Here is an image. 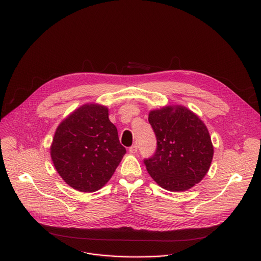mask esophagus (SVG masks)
Wrapping results in <instances>:
<instances>
[{
    "instance_id": "obj_1",
    "label": "esophagus",
    "mask_w": 261,
    "mask_h": 261,
    "mask_svg": "<svg viewBox=\"0 0 261 261\" xmlns=\"http://www.w3.org/2000/svg\"><path fill=\"white\" fill-rule=\"evenodd\" d=\"M128 151H129V153H132V154L137 153V152H138V146H137V144H135V145H133L132 147H129Z\"/></svg>"
}]
</instances>
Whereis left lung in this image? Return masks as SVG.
Segmentation results:
<instances>
[{
  "label": "left lung",
  "instance_id": "obj_1",
  "mask_svg": "<svg viewBox=\"0 0 261 261\" xmlns=\"http://www.w3.org/2000/svg\"><path fill=\"white\" fill-rule=\"evenodd\" d=\"M157 140L156 152L144 163L151 177L163 189L182 192L200 182L209 170L213 145L204 122L181 105L149 112Z\"/></svg>",
  "mask_w": 261,
  "mask_h": 261
}]
</instances>
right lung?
Returning <instances> with one entry per match:
<instances>
[{
	"label": "right lung",
	"mask_w": 261,
	"mask_h": 261,
	"mask_svg": "<svg viewBox=\"0 0 261 261\" xmlns=\"http://www.w3.org/2000/svg\"><path fill=\"white\" fill-rule=\"evenodd\" d=\"M108 116L106 106L85 104L62 120L54 135V166L63 180L80 192L91 193L105 186L126 153Z\"/></svg>",
	"instance_id": "1"
}]
</instances>
